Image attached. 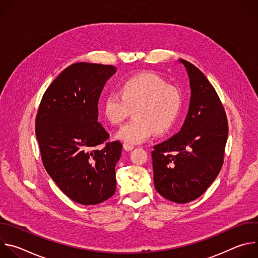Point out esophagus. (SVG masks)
Instances as JSON below:
<instances>
[{"label":"esophagus","mask_w":258,"mask_h":258,"mask_svg":"<svg viewBox=\"0 0 258 258\" xmlns=\"http://www.w3.org/2000/svg\"><path fill=\"white\" fill-rule=\"evenodd\" d=\"M123 148H124V150L125 151H132L134 148H135V146L134 145H130V144H123Z\"/></svg>","instance_id":"34e87169"}]
</instances>
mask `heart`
Returning <instances> with one entry per match:
<instances>
[{
    "label": "heart",
    "instance_id": "heart-1",
    "mask_svg": "<svg viewBox=\"0 0 258 258\" xmlns=\"http://www.w3.org/2000/svg\"><path fill=\"white\" fill-rule=\"evenodd\" d=\"M182 106L180 92L154 73L145 72L124 80L117 92L105 96L102 110L113 125L120 124L133 109L131 122L121 126L116 139L130 145L148 140L154 133H167L175 123Z\"/></svg>",
    "mask_w": 258,
    "mask_h": 258
}]
</instances>
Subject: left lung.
Segmentation results:
<instances>
[{
    "instance_id": "8db88e82",
    "label": "left lung",
    "mask_w": 258,
    "mask_h": 258,
    "mask_svg": "<svg viewBox=\"0 0 258 258\" xmlns=\"http://www.w3.org/2000/svg\"><path fill=\"white\" fill-rule=\"evenodd\" d=\"M190 80L191 99L180 131L154 146L153 176L156 191L175 203L200 197L224 163L228 120L214 88L192 63L179 59Z\"/></svg>"
}]
</instances>
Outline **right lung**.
Wrapping results in <instances>:
<instances>
[{
	"instance_id": "obj_1",
	"label": "right lung",
	"mask_w": 258,
	"mask_h": 258,
	"mask_svg": "<svg viewBox=\"0 0 258 258\" xmlns=\"http://www.w3.org/2000/svg\"><path fill=\"white\" fill-rule=\"evenodd\" d=\"M112 65L79 62L65 68L45 92L35 118L44 166L71 200L94 205L112 197L115 165L122 145L107 143L109 134L98 121V101Z\"/></svg>"
}]
</instances>
